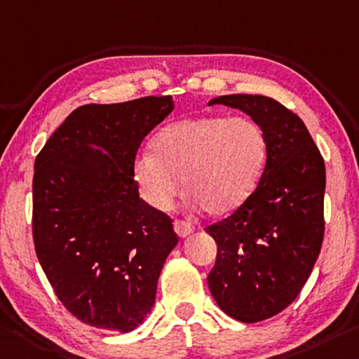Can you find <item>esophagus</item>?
Returning <instances> with one entry per match:
<instances>
[{"label": "esophagus", "mask_w": 359, "mask_h": 359, "mask_svg": "<svg viewBox=\"0 0 359 359\" xmlns=\"http://www.w3.org/2000/svg\"><path fill=\"white\" fill-rule=\"evenodd\" d=\"M174 230H175V233H177L180 238H185V236H189V235H191L193 231H195V226H193L191 224H189V222L175 220L174 222Z\"/></svg>", "instance_id": "1"}]
</instances>
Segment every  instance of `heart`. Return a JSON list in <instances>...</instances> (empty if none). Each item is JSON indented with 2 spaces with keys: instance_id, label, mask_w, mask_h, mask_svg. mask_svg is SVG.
Masks as SVG:
<instances>
[{
  "instance_id": "heart-1",
  "label": "heart",
  "mask_w": 359,
  "mask_h": 359,
  "mask_svg": "<svg viewBox=\"0 0 359 359\" xmlns=\"http://www.w3.org/2000/svg\"><path fill=\"white\" fill-rule=\"evenodd\" d=\"M133 163L142 196L153 209L168 210L180 190L187 204L224 217L257 190L269 158L265 130L249 118L190 116L169 123Z\"/></svg>"
}]
</instances>
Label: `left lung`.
I'll list each match as a JSON object with an SVG mask.
<instances>
[{"instance_id": "obj_1", "label": "left lung", "mask_w": 359, "mask_h": 359, "mask_svg": "<svg viewBox=\"0 0 359 359\" xmlns=\"http://www.w3.org/2000/svg\"><path fill=\"white\" fill-rule=\"evenodd\" d=\"M217 104L246 113L269 140L254 195L230 217L204 229L217 244L208 276L210 294L229 316L259 323L294 302L320 255L326 168L302 119L280 102L230 94L209 100Z\"/></svg>"}]
</instances>
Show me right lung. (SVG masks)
I'll return each instance as SVG.
<instances>
[{"label":"right lung","instance_id":"obj_1","mask_svg":"<svg viewBox=\"0 0 359 359\" xmlns=\"http://www.w3.org/2000/svg\"><path fill=\"white\" fill-rule=\"evenodd\" d=\"M172 110L170 95L78 107L35 159L38 260L65 309L94 327L130 332L144 323L179 243L133 175L142 140Z\"/></svg>","mask_w":359,"mask_h":359}]
</instances>
